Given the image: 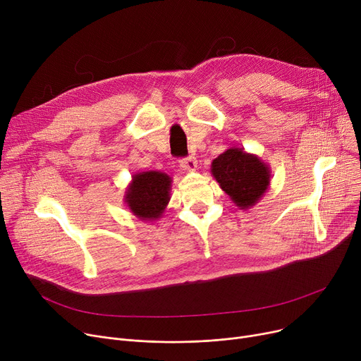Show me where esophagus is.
Listing matches in <instances>:
<instances>
[{
  "mask_svg": "<svg viewBox=\"0 0 361 361\" xmlns=\"http://www.w3.org/2000/svg\"><path fill=\"white\" fill-rule=\"evenodd\" d=\"M179 163H180V166L183 167V171H195L197 166H198L197 159L192 157V156H189V157H186V159H182Z\"/></svg>",
  "mask_w": 361,
  "mask_h": 361,
  "instance_id": "34e87169",
  "label": "esophagus"
}]
</instances>
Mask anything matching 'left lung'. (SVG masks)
Instances as JSON below:
<instances>
[{
	"mask_svg": "<svg viewBox=\"0 0 361 361\" xmlns=\"http://www.w3.org/2000/svg\"><path fill=\"white\" fill-rule=\"evenodd\" d=\"M211 175L240 209L255 205L268 190L271 169L257 154L230 147L211 163Z\"/></svg>",
	"mask_w": 361,
	"mask_h": 361,
	"instance_id": "left-lung-1",
	"label": "left lung"
}]
</instances>
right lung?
Returning a JSON list of instances; mask_svg holds the SVG:
<instances>
[{
  "mask_svg": "<svg viewBox=\"0 0 361 361\" xmlns=\"http://www.w3.org/2000/svg\"><path fill=\"white\" fill-rule=\"evenodd\" d=\"M172 178L167 173L150 171L133 175L125 189L123 202L133 216L141 221L159 220L171 201Z\"/></svg>",
  "mask_w": 361,
  "mask_h": 361,
  "instance_id": "right-lung-1",
  "label": "right lung"
}]
</instances>
